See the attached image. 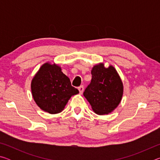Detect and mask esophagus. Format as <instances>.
Here are the masks:
<instances>
[{"label": "esophagus", "instance_id": "1", "mask_svg": "<svg viewBox=\"0 0 160 160\" xmlns=\"http://www.w3.org/2000/svg\"><path fill=\"white\" fill-rule=\"evenodd\" d=\"M78 90L80 92V94H82L84 92V86L83 85L80 86L79 88H78Z\"/></svg>", "mask_w": 160, "mask_h": 160}]
</instances>
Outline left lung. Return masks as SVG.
Returning <instances> with one entry per match:
<instances>
[{"label": "left lung", "instance_id": "left-lung-1", "mask_svg": "<svg viewBox=\"0 0 160 160\" xmlns=\"http://www.w3.org/2000/svg\"><path fill=\"white\" fill-rule=\"evenodd\" d=\"M92 80L83 95L92 110L99 115L109 114L120 104L123 94L122 80L114 68H106L103 63L94 66Z\"/></svg>", "mask_w": 160, "mask_h": 160}]
</instances>
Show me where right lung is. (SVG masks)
<instances>
[{
	"mask_svg": "<svg viewBox=\"0 0 160 160\" xmlns=\"http://www.w3.org/2000/svg\"><path fill=\"white\" fill-rule=\"evenodd\" d=\"M31 90L37 106L51 114L61 112L70 97L79 93L61 68L48 62L43 64L32 78Z\"/></svg>",
	"mask_w": 160,
	"mask_h": 160,
	"instance_id": "right-lung-1",
	"label": "right lung"
}]
</instances>
